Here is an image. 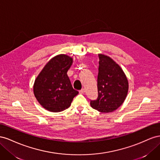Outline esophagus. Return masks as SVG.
<instances>
[{
  "instance_id": "obj_1",
  "label": "esophagus",
  "mask_w": 160,
  "mask_h": 160,
  "mask_svg": "<svg viewBox=\"0 0 160 160\" xmlns=\"http://www.w3.org/2000/svg\"><path fill=\"white\" fill-rule=\"evenodd\" d=\"M79 92H80V93H81V94H84V93L85 92V89H84V88H82V89L79 91Z\"/></svg>"
}]
</instances>
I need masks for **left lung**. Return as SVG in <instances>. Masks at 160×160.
<instances>
[{
  "label": "left lung",
  "mask_w": 160,
  "mask_h": 160,
  "mask_svg": "<svg viewBox=\"0 0 160 160\" xmlns=\"http://www.w3.org/2000/svg\"><path fill=\"white\" fill-rule=\"evenodd\" d=\"M98 97L90 100V106L101 112H111L119 107L129 89L127 77L121 67L111 58L98 55Z\"/></svg>",
  "instance_id": "obj_1"
}]
</instances>
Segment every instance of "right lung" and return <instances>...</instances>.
<instances>
[{
	"label": "right lung",
	"mask_w": 160,
	"mask_h": 160,
	"mask_svg": "<svg viewBox=\"0 0 160 160\" xmlns=\"http://www.w3.org/2000/svg\"><path fill=\"white\" fill-rule=\"evenodd\" d=\"M72 58L64 54L58 55L49 60L36 78L33 92L43 108L53 112L66 110L78 94L73 88L67 72Z\"/></svg>",
	"instance_id": "add662e5"
}]
</instances>
